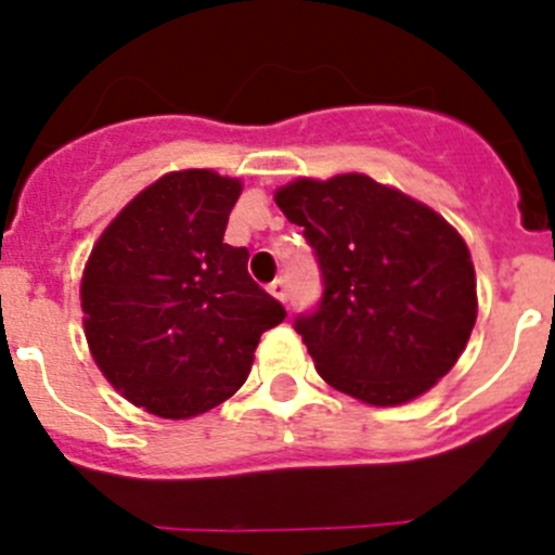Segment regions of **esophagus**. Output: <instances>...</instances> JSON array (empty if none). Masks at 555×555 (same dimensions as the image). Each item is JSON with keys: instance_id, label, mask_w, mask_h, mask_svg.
<instances>
[{"instance_id": "1", "label": "esophagus", "mask_w": 555, "mask_h": 555, "mask_svg": "<svg viewBox=\"0 0 555 555\" xmlns=\"http://www.w3.org/2000/svg\"><path fill=\"white\" fill-rule=\"evenodd\" d=\"M267 291H270L278 301H283V305L288 301V285H285V280H275V283H270V288Z\"/></svg>"}]
</instances>
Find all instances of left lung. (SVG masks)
<instances>
[{"label": "left lung", "mask_w": 555, "mask_h": 555, "mask_svg": "<svg viewBox=\"0 0 555 555\" xmlns=\"http://www.w3.org/2000/svg\"><path fill=\"white\" fill-rule=\"evenodd\" d=\"M275 202L305 227L323 272L321 307L294 323L318 375L372 408L435 388L477 321L462 234L429 205L361 172L296 178Z\"/></svg>", "instance_id": "8db88e82"}]
</instances>
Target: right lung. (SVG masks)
<instances>
[{"label": "right lung", "mask_w": 555, "mask_h": 555, "mask_svg": "<svg viewBox=\"0 0 555 555\" xmlns=\"http://www.w3.org/2000/svg\"><path fill=\"white\" fill-rule=\"evenodd\" d=\"M243 180L178 169L142 189L93 243L80 280L93 364L134 408L185 421L240 391L280 301L223 243Z\"/></svg>", "instance_id": "1"}]
</instances>
